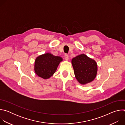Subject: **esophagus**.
I'll return each mask as SVG.
<instances>
[{
	"mask_svg": "<svg viewBox=\"0 0 125 125\" xmlns=\"http://www.w3.org/2000/svg\"><path fill=\"white\" fill-rule=\"evenodd\" d=\"M65 58L66 60L68 61V60H69V55H68V54H66L65 55Z\"/></svg>",
	"mask_w": 125,
	"mask_h": 125,
	"instance_id": "esophagus-1",
	"label": "esophagus"
}]
</instances>
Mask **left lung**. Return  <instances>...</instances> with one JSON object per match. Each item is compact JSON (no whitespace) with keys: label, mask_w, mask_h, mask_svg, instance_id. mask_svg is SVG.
Listing matches in <instances>:
<instances>
[{"label":"left lung","mask_w":125,"mask_h":125,"mask_svg":"<svg viewBox=\"0 0 125 125\" xmlns=\"http://www.w3.org/2000/svg\"><path fill=\"white\" fill-rule=\"evenodd\" d=\"M75 77L82 84L93 82L96 77L97 65L96 61L84 54L73 58L71 61Z\"/></svg>","instance_id":"left-lung-1"}]
</instances>
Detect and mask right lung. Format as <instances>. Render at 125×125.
<instances>
[{"label":"right lung","mask_w":125,"mask_h":125,"mask_svg":"<svg viewBox=\"0 0 125 125\" xmlns=\"http://www.w3.org/2000/svg\"><path fill=\"white\" fill-rule=\"evenodd\" d=\"M63 61L60 56H54L47 52L38 56L35 59L34 72L43 79H48L54 74L60 63Z\"/></svg>","instance_id":"add662e5"}]
</instances>
